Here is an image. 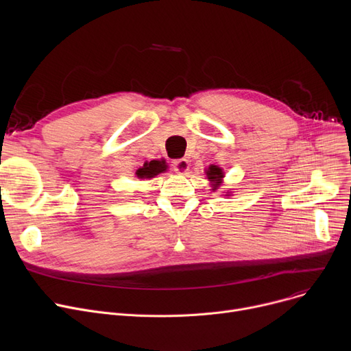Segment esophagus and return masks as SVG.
I'll use <instances>...</instances> for the list:
<instances>
[{
	"label": "esophagus",
	"mask_w": 351,
	"mask_h": 351,
	"mask_svg": "<svg viewBox=\"0 0 351 351\" xmlns=\"http://www.w3.org/2000/svg\"><path fill=\"white\" fill-rule=\"evenodd\" d=\"M173 171L179 175H186L189 171V162L186 159H178L173 162Z\"/></svg>",
	"instance_id": "obj_1"
}]
</instances>
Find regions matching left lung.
I'll return each instance as SVG.
<instances>
[{
	"label": "left lung",
	"mask_w": 351,
	"mask_h": 351,
	"mask_svg": "<svg viewBox=\"0 0 351 351\" xmlns=\"http://www.w3.org/2000/svg\"><path fill=\"white\" fill-rule=\"evenodd\" d=\"M206 175H208V179H210L213 182V191L217 189L220 180H222V178H223L222 169L217 168V166H215V165H212V166H209Z\"/></svg>",
	"instance_id": "1"
}]
</instances>
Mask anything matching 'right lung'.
<instances>
[{
	"instance_id": "1",
	"label": "right lung",
	"mask_w": 351,
	"mask_h": 351,
	"mask_svg": "<svg viewBox=\"0 0 351 351\" xmlns=\"http://www.w3.org/2000/svg\"><path fill=\"white\" fill-rule=\"evenodd\" d=\"M163 171H166L165 160H151V162H146L142 168H139L136 171V175L141 179H146V178H154Z\"/></svg>"
}]
</instances>
